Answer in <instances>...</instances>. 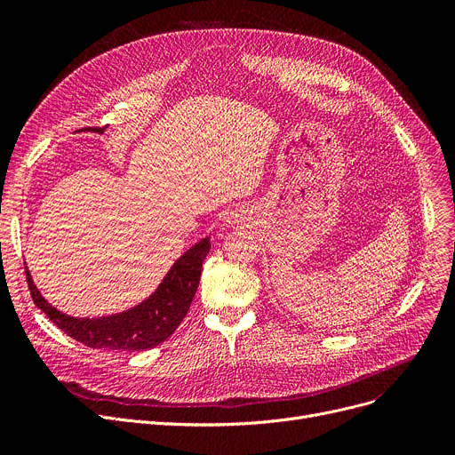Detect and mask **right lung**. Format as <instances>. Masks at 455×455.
I'll return each mask as SVG.
<instances>
[{"mask_svg": "<svg viewBox=\"0 0 455 455\" xmlns=\"http://www.w3.org/2000/svg\"><path fill=\"white\" fill-rule=\"evenodd\" d=\"M95 131L103 132V129ZM208 252L210 240L204 237L175 261L148 300L127 312L98 319H79L59 312L40 295L28 269L26 276L33 302L69 338L90 348L140 352L164 343L179 328L199 288L203 261Z\"/></svg>", "mask_w": 455, "mask_h": 455, "instance_id": "obj_1", "label": "right lung"}]
</instances>
